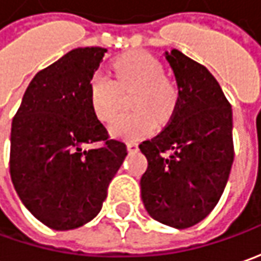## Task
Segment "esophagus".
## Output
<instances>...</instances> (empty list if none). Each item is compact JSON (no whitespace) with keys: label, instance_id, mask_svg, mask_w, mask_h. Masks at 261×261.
<instances>
[{"label":"esophagus","instance_id":"34e87169","mask_svg":"<svg viewBox=\"0 0 261 261\" xmlns=\"http://www.w3.org/2000/svg\"><path fill=\"white\" fill-rule=\"evenodd\" d=\"M127 150L128 151H137L139 150V144L136 141H128L127 143Z\"/></svg>","mask_w":261,"mask_h":261}]
</instances>
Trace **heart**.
<instances>
[{"label":"heart","mask_w":261,"mask_h":261,"mask_svg":"<svg viewBox=\"0 0 261 261\" xmlns=\"http://www.w3.org/2000/svg\"><path fill=\"white\" fill-rule=\"evenodd\" d=\"M115 81L103 72H95L89 81V102L101 121H111L120 110L121 92L136 91L134 108L139 111L121 115L110 131L121 140H141L154 133L158 118L167 120L177 102V89L165 77L158 59L146 51H134L113 65Z\"/></svg>","instance_id":"obj_1"}]
</instances>
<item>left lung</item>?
<instances>
[{
    "label": "left lung",
    "mask_w": 261,
    "mask_h": 261,
    "mask_svg": "<svg viewBox=\"0 0 261 261\" xmlns=\"http://www.w3.org/2000/svg\"><path fill=\"white\" fill-rule=\"evenodd\" d=\"M166 59L179 96L163 131L139 146L148 162L140 185L150 217L182 229L208 217L225 189L234 160L232 111L203 65L176 49ZM167 149L172 154L163 158Z\"/></svg>",
    "instance_id": "8db88e82"
}]
</instances>
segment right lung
<instances>
[{
    "mask_svg": "<svg viewBox=\"0 0 261 261\" xmlns=\"http://www.w3.org/2000/svg\"><path fill=\"white\" fill-rule=\"evenodd\" d=\"M102 47H77L33 77L11 124L10 173L25 208L53 229L98 215L127 156L89 102V81ZM100 143L86 150L85 144Z\"/></svg>",
    "mask_w": 261,
    "mask_h": 261,
    "instance_id": "right-lung-1",
    "label": "right lung"
}]
</instances>
